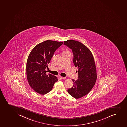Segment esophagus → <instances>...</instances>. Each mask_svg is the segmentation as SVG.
Here are the masks:
<instances>
[{
    "label": "esophagus",
    "instance_id": "obj_1",
    "mask_svg": "<svg viewBox=\"0 0 127 127\" xmlns=\"http://www.w3.org/2000/svg\"><path fill=\"white\" fill-rule=\"evenodd\" d=\"M60 79H66V78L65 77H62V76H60Z\"/></svg>",
    "mask_w": 127,
    "mask_h": 127
}]
</instances>
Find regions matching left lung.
<instances>
[{"mask_svg": "<svg viewBox=\"0 0 127 127\" xmlns=\"http://www.w3.org/2000/svg\"><path fill=\"white\" fill-rule=\"evenodd\" d=\"M64 44L72 50L73 64L78 67V79H72L73 85L69 88V94L75 98H80L91 91L95 84L97 75L94 58L91 51L80 42L73 40L64 41Z\"/></svg>", "mask_w": 127, "mask_h": 127, "instance_id": "obj_1", "label": "left lung"}]
</instances>
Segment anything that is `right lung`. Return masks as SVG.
I'll use <instances>...</instances> for the list:
<instances>
[{
	"label": "right lung",
	"mask_w": 127,
	"mask_h": 127,
	"mask_svg": "<svg viewBox=\"0 0 127 127\" xmlns=\"http://www.w3.org/2000/svg\"><path fill=\"white\" fill-rule=\"evenodd\" d=\"M63 42L45 41L36 45L31 51L26 64V74L30 86L36 92L46 94L52 89L58 81L56 76L46 74L45 68L51 61L56 50Z\"/></svg>",
	"instance_id": "obj_1"
}]
</instances>
